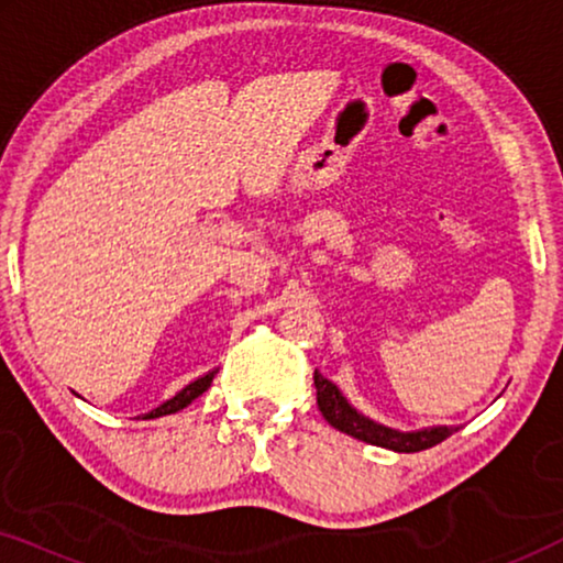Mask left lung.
Masks as SVG:
<instances>
[{
    "instance_id": "8db88e82",
    "label": "left lung",
    "mask_w": 563,
    "mask_h": 563,
    "mask_svg": "<svg viewBox=\"0 0 563 563\" xmlns=\"http://www.w3.org/2000/svg\"><path fill=\"white\" fill-rule=\"evenodd\" d=\"M314 389H318V407L330 426L341 433L358 438V441L379 445V449H389L397 453H418L426 449H433L441 441H445L451 433H456V428H422V430H410V433H402V430L379 426L366 415H361L356 407H353L349 399L343 397V391L335 387L333 382L325 379L320 372H314Z\"/></svg>"
}]
</instances>
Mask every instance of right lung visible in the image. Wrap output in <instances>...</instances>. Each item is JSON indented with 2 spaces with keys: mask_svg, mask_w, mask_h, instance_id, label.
<instances>
[{
  "mask_svg": "<svg viewBox=\"0 0 563 563\" xmlns=\"http://www.w3.org/2000/svg\"><path fill=\"white\" fill-rule=\"evenodd\" d=\"M212 379H214V372H210V374H205V376H199L197 382H191V384H187V387H184L181 391H176V395L172 397V399H166L164 405H158L156 410H151L148 415H145V420H151V418H164V415H174V412H179V410H184V407L187 405H191L195 402V399L202 395V391H207L210 389V384H212Z\"/></svg>",
  "mask_w": 563,
  "mask_h": 563,
  "instance_id": "add662e5",
  "label": "right lung"
}]
</instances>
